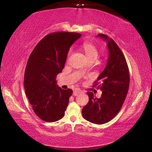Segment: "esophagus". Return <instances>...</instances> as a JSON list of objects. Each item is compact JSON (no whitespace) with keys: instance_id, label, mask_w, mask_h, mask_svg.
<instances>
[{"instance_id":"obj_1","label":"esophagus","mask_w":152,"mask_h":152,"mask_svg":"<svg viewBox=\"0 0 152 152\" xmlns=\"http://www.w3.org/2000/svg\"><path fill=\"white\" fill-rule=\"evenodd\" d=\"M82 92H83L82 90H80V89H78V88H76L75 90L73 91V96H77V95H79V94L82 93Z\"/></svg>"}]
</instances>
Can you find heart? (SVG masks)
I'll list each match as a JSON object with an SVG mask.
<instances>
[{
	"mask_svg": "<svg viewBox=\"0 0 152 152\" xmlns=\"http://www.w3.org/2000/svg\"><path fill=\"white\" fill-rule=\"evenodd\" d=\"M82 49L85 52L86 56L88 59L90 60V62H94L97 59L99 55V50L97 47L90 42H85L82 45ZM72 53V50H69V55ZM86 69H83V72H85Z\"/></svg>",
	"mask_w": 152,
	"mask_h": 152,
	"instance_id": "obj_1",
	"label": "heart"
}]
</instances>
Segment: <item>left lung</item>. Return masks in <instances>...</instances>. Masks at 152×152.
Listing matches in <instances>:
<instances>
[{
	"label": "left lung",
	"instance_id": "obj_1",
	"mask_svg": "<svg viewBox=\"0 0 152 152\" xmlns=\"http://www.w3.org/2000/svg\"><path fill=\"white\" fill-rule=\"evenodd\" d=\"M98 37L107 42L109 57L105 68L94 83L93 87L102 91L97 98L88 92V103L83 107L84 118L96 124H103L112 120L119 113L126 98L129 86V72L122 50L113 39L99 34Z\"/></svg>",
	"mask_w": 152,
	"mask_h": 152
}]
</instances>
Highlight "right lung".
Listing matches in <instances>:
<instances>
[{"label":"right lung","mask_w":152,"mask_h":152,"mask_svg":"<svg viewBox=\"0 0 152 152\" xmlns=\"http://www.w3.org/2000/svg\"><path fill=\"white\" fill-rule=\"evenodd\" d=\"M81 36L79 33L57 32L45 36L34 49L26 64L24 86L35 114L47 122L62 118L73 90L56 85L71 45Z\"/></svg>","instance_id":"obj_1"}]
</instances>
